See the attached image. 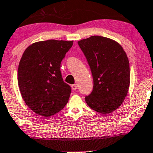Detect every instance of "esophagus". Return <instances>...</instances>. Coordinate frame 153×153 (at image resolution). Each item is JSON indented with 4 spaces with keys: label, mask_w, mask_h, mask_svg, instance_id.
Masks as SVG:
<instances>
[{
    "label": "esophagus",
    "mask_w": 153,
    "mask_h": 153,
    "mask_svg": "<svg viewBox=\"0 0 153 153\" xmlns=\"http://www.w3.org/2000/svg\"><path fill=\"white\" fill-rule=\"evenodd\" d=\"M71 88H72V89H73V90L75 91L77 89V85H76V84H73V85H71Z\"/></svg>",
    "instance_id": "34e87169"
}]
</instances>
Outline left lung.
Wrapping results in <instances>:
<instances>
[{"label": "left lung", "instance_id": "1", "mask_svg": "<svg viewBox=\"0 0 153 153\" xmlns=\"http://www.w3.org/2000/svg\"><path fill=\"white\" fill-rule=\"evenodd\" d=\"M90 66L94 88L85 102L96 112L108 114L125 99L130 70L127 54L118 42L109 38L92 36L78 42Z\"/></svg>", "mask_w": 153, "mask_h": 153}]
</instances>
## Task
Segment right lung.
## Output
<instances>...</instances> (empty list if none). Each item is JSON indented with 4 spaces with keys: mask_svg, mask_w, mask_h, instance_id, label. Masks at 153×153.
Here are the masks:
<instances>
[{
    "mask_svg": "<svg viewBox=\"0 0 153 153\" xmlns=\"http://www.w3.org/2000/svg\"><path fill=\"white\" fill-rule=\"evenodd\" d=\"M73 41L50 39L33 43L24 51L18 68V85L33 111L50 117L67 104L71 88L63 81L60 64Z\"/></svg>",
    "mask_w": 153,
    "mask_h": 153,
    "instance_id": "add662e5",
    "label": "right lung"
}]
</instances>
